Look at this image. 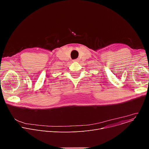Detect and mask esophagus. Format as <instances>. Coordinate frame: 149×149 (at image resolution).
Instances as JSON below:
<instances>
[{
	"instance_id": "1",
	"label": "esophagus",
	"mask_w": 149,
	"mask_h": 149,
	"mask_svg": "<svg viewBox=\"0 0 149 149\" xmlns=\"http://www.w3.org/2000/svg\"><path fill=\"white\" fill-rule=\"evenodd\" d=\"M78 61H79L78 59H75L73 60V62H78Z\"/></svg>"
}]
</instances>
